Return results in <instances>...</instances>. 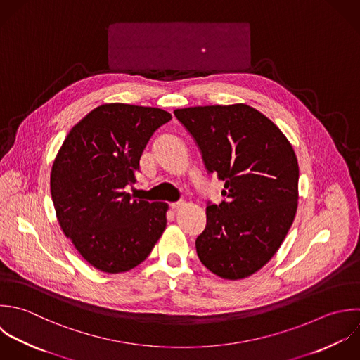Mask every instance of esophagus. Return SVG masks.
<instances>
[{
  "label": "esophagus",
  "mask_w": 360,
  "mask_h": 360,
  "mask_svg": "<svg viewBox=\"0 0 360 360\" xmlns=\"http://www.w3.org/2000/svg\"><path fill=\"white\" fill-rule=\"evenodd\" d=\"M184 206H185V202H182V200H178V202H174V203L169 205V207H171L172 210H179V209L184 207Z\"/></svg>",
  "instance_id": "1"
}]
</instances>
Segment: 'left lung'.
Wrapping results in <instances>:
<instances>
[{"instance_id": "8db88e82", "label": "left lung", "mask_w": 360, "mask_h": 360, "mask_svg": "<svg viewBox=\"0 0 360 360\" xmlns=\"http://www.w3.org/2000/svg\"><path fill=\"white\" fill-rule=\"evenodd\" d=\"M195 139L209 174L224 181L220 205L207 203L196 238L200 262L223 279H244L266 265L293 224L299 164L281 129L245 105L174 110Z\"/></svg>"}]
</instances>
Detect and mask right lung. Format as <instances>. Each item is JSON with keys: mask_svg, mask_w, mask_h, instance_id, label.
Listing matches in <instances>:
<instances>
[{"mask_svg": "<svg viewBox=\"0 0 360 360\" xmlns=\"http://www.w3.org/2000/svg\"><path fill=\"white\" fill-rule=\"evenodd\" d=\"M171 113L129 103L91 110L67 134L50 174L58 224L81 257L106 274L141 264L162 236L168 205L131 199L140 157Z\"/></svg>", "mask_w": 360, "mask_h": 360, "instance_id": "1", "label": "right lung"}]
</instances>
